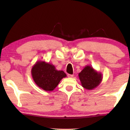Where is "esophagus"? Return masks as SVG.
<instances>
[{
	"label": "esophagus",
	"mask_w": 130,
	"mask_h": 130,
	"mask_svg": "<svg viewBox=\"0 0 130 130\" xmlns=\"http://www.w3.org/2000/svg\"><path fill=\"white\" fill-rule=\"evenodd\" d=\"M68 77L72 78V77H73V74H68Z\"/></svg>",
	"instance_id": "34e87169"
}]
</instances>
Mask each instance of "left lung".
<instances>
[{
    "mask_svg": "<svg viewBox=\"0 0 130 130\" xmlns=\"http://www.w3.org/2000/svg\"><path fill=\"white\" fill-rule=\"evenodd\" d=\"M79 79L84 88L93 90L102 83V74L94 69L93 67L87 65L78 73Z\"/></svg>",
    "mask_w": 130,
    "mask_h": 130,
    "instance_id": "left-lung-1",
    "label": "left lung"
}]
</instances>
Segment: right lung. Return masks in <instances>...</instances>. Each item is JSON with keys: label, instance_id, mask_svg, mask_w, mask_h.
Instances as JSON below:
<instances>
[{"label": "right lung", "instance_id": "add662e5", "mask_svg": "<svg viewBox=\"0 0 130 130\" xmlns=\"http://www.w3.org/2000/svg\"><path fill=\"white\" fill-rule=\"evenodd\" d=\"M31 76L34 83L45 91H52L63 78L67 77L64 72L58 70L52 63L38 61L32 67Z\"/></svg>", "mask_w": 130, "mask_h": 130}]
</instances>
